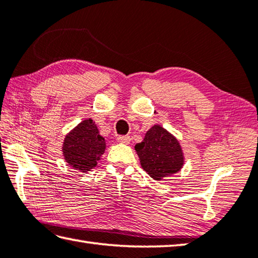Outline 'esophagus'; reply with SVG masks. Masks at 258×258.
<instances>
[{
    "label": "esophagus",
    "instance_id": "obj_1",
    "mask_svg": "<svg viewBox=\"0 0 258 258\" xmlns=\"http://www.w3.org/2000/svg\"><path fill=\"white\" fill-rule=\"evenodd\" d=\"M130 140H131L130 136H119V137H118V142L121 143V144L127 145V144L130 143Z\"/></svg>",
    "mask_w": 258,
    "mask_h": 258
}]
</instances>
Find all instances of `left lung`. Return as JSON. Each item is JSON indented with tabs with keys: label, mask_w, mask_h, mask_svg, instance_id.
I'll return each instance as SVG.
<instances>
[{
	"label": "left lung",
	"mask_w": 258,
	"mask_h": 258,
	"mask_svg": "<svg viewBox=\"0 0 258 258\" xmlns=\"http://www.w3.org/2000/svg\"><path fill=\"white\" fill-rule=\"evenodd\" d=\"M135 149L144 171L156 181L177 173L184 164L181 145L159 124L150 128Z\"/></svg>",
	"instance_id": "left-lung-1"
}]
</instances>
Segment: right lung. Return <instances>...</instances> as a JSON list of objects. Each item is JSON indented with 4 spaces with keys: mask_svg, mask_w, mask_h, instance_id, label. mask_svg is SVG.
Listing matches in <instances>:
<instances>
[{
    "mask_svg": "<svg viewBox=\"0 0 258 258\" xmlns=\"http://www.w3.org/2000/svg\"><path fill=\"white\" fill-rule=\"evenodd\" d=\"M105 150V140L92 119L82 121L66 136L62 155L73 168L86 173L96 166Z\"/></svg>",
    "mask_w": 258,
    "mask_h": 258,
    "instance_id": "1",
    "label": "right lung"
}]
</instances>
